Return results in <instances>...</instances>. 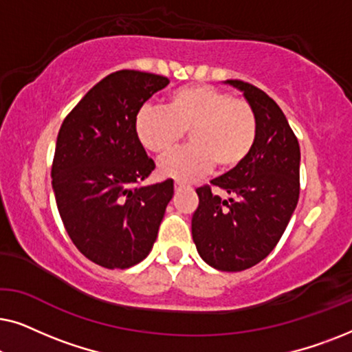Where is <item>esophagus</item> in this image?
<instances>
[{
	"mask_svg": "<svg viewBox=\"0 0 352 352\" xmlns=\"http://www.w3.org/2000/svg\"><path fill=\"white\" fill-rule=\"evenodd\" d=\"M182 187H184V184H182V182H179V181L175 182V189H176V190H181Z\"/></svg>",
	"mask_w": 352,
	"mask_h": 352,
	"instance_id": "esophagus-1",
	"label": "esophagus"
}]
</instances>
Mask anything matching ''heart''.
<instances>
[{"label":"heart","mask_w":352,"mask_h":352,"mask_svg":"<svg viewBox=\"0 0 352 352\" xmlns=\"http://www.w3.org/2000/svg\"><path fill=\"white\" fill-rule=\"evenodd\" d=\"M144 148L168 152L189 131L190 146L162 157L158 173L192 182L211 166L230 171L242 165L256 142V113L250 102L211 85H187L168 96L166 109L144 105L134 120Z\"/></svg>","instance_id":"1"}]
</instances>
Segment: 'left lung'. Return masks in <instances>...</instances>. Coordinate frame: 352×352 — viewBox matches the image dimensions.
I'll return each mask as SVG.
<instances>
[{
    "label": "left lung",
    "instance_id": "1",
    "mask_svg": "<svg viewBox=\"0 0 352 352\" xmlns=\"http://www.w3.org/2000/svg\"><path fill=\"white\" fill-rule=\"evenodd\" d=\"M226 83L242 91L256 113V142L242 165L211 181L229 199L210 186L197 189L192 239L206 264L239 272L263 261L285 232L300 197L301 155L276 100L245 81Z\"/></svg>",
    "mask_w": 352,
    "mask_h": 352
}]
</instances>
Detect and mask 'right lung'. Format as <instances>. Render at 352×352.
<instances>
[{"label":"right lung","mask_w":352,"mask_h":352,"mask_svg":"<svg viewBox=\"0 0 352 352\" xmlns=\"http://www.w3.org/2000/svg\"><path fill=\"white\" fill-rule=\"evenodd\" d=\"M166 76L118 70L67 115L57 134L52 190L75 247L107 269H126L151 253L170 204L173 179L139 186L155 168L134 131L144 102Z\"/></svg>","instance_id":"obj_1"}]
</instances>
